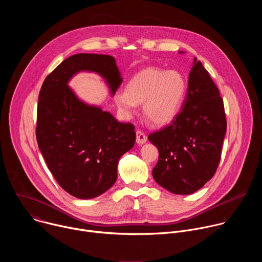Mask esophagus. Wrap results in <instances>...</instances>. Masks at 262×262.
<instances>
[{
    "mask_svg": "<svg viewBox=\"0 0 262 262\" xmlns=\"http://www.w3.org/2000/svg\"><path fill=\"white\" fill-rule=\"evenodd\" d=\"M136 140L139 145H142L147 141V137L142 130H137V139Z\"/></svg>",
    "mask_w": 262,
    "mask_h": 262,
    "instance_id": "1",
    "label": "esophagus"
}]
</instances>
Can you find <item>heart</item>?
I'll return each mask as SVG.
<instances>
[{
  "label": "heart",
  "instance_id": "heart-1",
  "mask_svg": "<svg viewBox=\"0 0 262 262\" xmlns=\"http://www.w3.org/2000/svg\"><path fill=\"white\" fill-rule=\"evenodd\" d=\"M186 91V82L179 71L146 68L132 78L125 92L115 95V102L126 115L143 103V113L154 125L169 123L178 113Z\"/></svg>",
  "mask_w": 262,
  "mask_h": 262
}]
</instances>
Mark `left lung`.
Segmentation results:
<instances>
[{
    "label": "left lung",
    "instance_id": "obj_1",
    "mask_svg": "<svg viewBox=\"0 0 262 262\" xmlns=\"http://www.w3.org/2000/svg\"><path fill=\"white\" fill-rule=\"evenodd\" d=\"M188 85L181 111L169 125L148 136L159 149L154 178L177 195L193 194L212 178L227 128L223 98L197 58Z\"/></svg>",
    "mask_w": 262,
    "mask_h": 262
}]
</instances>
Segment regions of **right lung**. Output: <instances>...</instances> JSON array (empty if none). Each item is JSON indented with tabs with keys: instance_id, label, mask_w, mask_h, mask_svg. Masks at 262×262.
<instances>
[{
	"instance_id": "obj_1",
	"label": "right lung",
	"mask_w": 262,
	"mask_h": 262,
	"mask_svg": "<svg viewBox=\"0 0 262 262\" xmlns=\"http://www.w3.org/2000/svg\"><path fill=\"white\" fill-rule=\"evenodd\" d=\"M94 71L114 95L122 83L115 59L77 54L46 78L37 104L36 139L47 166L61 188L80 199L95 198L117 179L119 159L136 141L135 126L81 101L67 86L79 71Z\"/></svg>"
}]
</instances>
